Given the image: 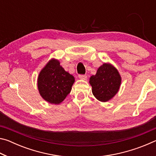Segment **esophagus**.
Instances as JSON below:
<instances>
[{"instance_id":"obj_1","label":"esophagus","mask_w":156,"mask_h":156,"mask_svg":"<svg viewBox=\"0 0 156 156\" xmlns=\"http://www.w3.org/2000/svg\"><path fill=\"white\" fill-rule=\"evenodd\" d=\"M78 77L80 79H81V80H86L87 79V76L86 75H79Z\"/></svg>"}]
</instances>
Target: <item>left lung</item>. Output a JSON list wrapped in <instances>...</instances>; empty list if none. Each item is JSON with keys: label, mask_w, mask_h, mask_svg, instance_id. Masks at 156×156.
I'll return each instance as SVG.
<instances>
[{"label": "left lung", "mask_w": 156, "mask_h": 156, "mask_svg": "<svg viewBox=\"0 0 156 156\" xmlns=\"http://www.w3.org/2000/svg\"><path fill=\"white\" fill-rule=\"evenodd\" d=\"M122 78L119 72L109 62H104L89 78L92 93L100 102L112 100L119 91Z\"/></svg>", "instance_id": "left-lung-1"}]
</instances>
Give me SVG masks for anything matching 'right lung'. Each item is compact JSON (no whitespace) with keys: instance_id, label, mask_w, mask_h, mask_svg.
Returning <instances> with one entry per match:
<instances>
[{"instance_id":"1","label":"right lung","mask_w":156,"mask_h":156,"mask_svg":"<svg viewBox=\"0 0 156 156\" xmlns=\"http://www.w3.org/2000/svg\"><path fill=\"white\" fill-rule=\"evenodd\" d=\"M75 78L66 72L58 60H49L39 73L37 84L41 96L47 102L59 105L72 90Z\"/></svg>"}]
</instances>
